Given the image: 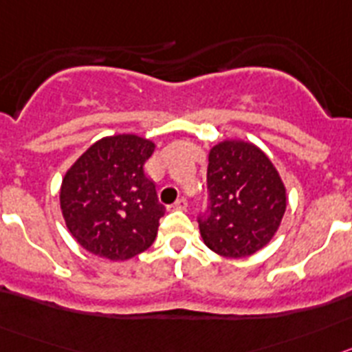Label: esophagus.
I'll return each mask as SVG.
<instances>
[{"mask_svg": "<svg viewBox=\"0 0 352 352\" xmlns=\"http://www.w3.org/2000/svg\"><path fill=\"white\" fill-rule=\"evenodd\" d=\"M172 207L177 208V210H186V208H188V199L184 198V196H180V198L177 199V201L172 205Z\"/></svg>", "mask_w": 352, "mask_h": 352, "instance_id": "esophagus-1", "label": "esophagus"}]
</instances>
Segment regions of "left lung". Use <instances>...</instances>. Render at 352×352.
Instances as JSON below:
<instances>
[{
    "label": "left lung",
    "mask_w": 352,
    "mask_h": 352,
    "mask_svg": "<svg viewBox=\"0 0 352 352\" xmlns=\"http://www.w3.org/2000/svg\"><path fill=\"white\" fill-rule=\"evenodd\" d=\"M286 212V189L256 145L226 140L212 147L207 207L199 212L205 245L226 258H245L267 245Z\"/></svg>",
    "instance_id": "left-lung-1"
}]
</instances>
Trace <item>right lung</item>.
<instances>
[{
  "label": "right lung",
  "instance_id": "1",
  "mask_svg": "<svg viewBox=\"0 0 352 352\" xmlns=\"http://www.w3.org/2000/svg\"><path fill=\"white\" fill-rule=\"evenodd\" d=\"M154 144L116 135L91 145L61 186L66 226L85 251L122 261L153 245L164 207L144 164Z\"/></svg>",
  "mask_w": 352,
  "mask_h": 352
}]
</instances>
